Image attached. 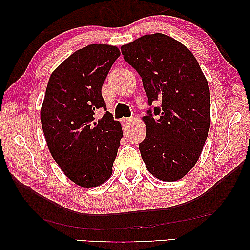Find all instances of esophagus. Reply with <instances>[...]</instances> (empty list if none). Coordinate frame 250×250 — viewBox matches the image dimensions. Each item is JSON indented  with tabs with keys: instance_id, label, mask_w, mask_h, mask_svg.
I'll list each match as a JSON object with an SVG mask.
<instances>
[{
	"instance_id": "esophagus-1",
	"label": "esophagus",
	"mask_w": 250,
	"mask_h": 250,
	"mask_svg": "<svg viewBox=\"0 0 250 250\" xmlns=\"http://www.w3.org/2000/svg\"><path fill=\"white\" fill-rule=\"evenodd\" d=\"M122 122H123V124H124V126H127V125L131 124L132 119L131 118H123Z\"/></svg>"
}]
</instances>
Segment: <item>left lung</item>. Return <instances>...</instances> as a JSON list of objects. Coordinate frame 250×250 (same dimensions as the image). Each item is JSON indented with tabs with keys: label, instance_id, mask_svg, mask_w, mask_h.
<instances>
[{
	"label": "left lung",
	"instance_id": "obj_1",
	"mask_svg": "<svg viewBox=\"0 0 250 250\" xmlns=\"http://www.w3.org/2000/svg\"><path fill=\"white\" fill-rule=\"evenodd\" d=\"M122 54L141 76L150 105L139 145L143 162L157 179H182L199 158L210 126L209 86L199 63L183 44L160 33L123 45ZM156 101L159 107L152 105Z\"/></svg>",
	"mask_w": 250,
	"mask_h": 250
}]
</instances>
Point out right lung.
Here are the masks:
<instances>
[{"mask_svg": "<svg viewBox=\"0 0 250 250\" xmlns=\"http://www.w3.org/2000/svg\"><path fill=\"white\" fill-rule=\"evenodd\" d=\"M119 56L116 46L91 44L67 58L47 83L41 109L47 146L68 179L83 188L110 177L121 146L122 126L107 111L101 94ZM98 108L106 111L99 121L94 117Z\"/></svg>", "mask_w": 250, "mask_h": 250, "instance_id": "right-lung-1", "label": "right lung"}]
</instances>
